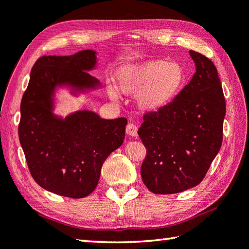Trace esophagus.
Returning a JSON list of instances; mask_svg holds the SVG:
<instances>
[{"label":"esophagus","instance_id":"34e87169","mask_svg":"<svg viewBox=\"0 0 249 249\" xmlns=\"http://www.w3.org/2000/svg\"><path fill=\"white\" fill-rule=\"evenodd\" d=\"M126 133H127L129 136L132 137H137V127L136 125H134L132 123H128L126 125Z\"/></svg>","mask_w":249,"mask_h":249}]
</instances>
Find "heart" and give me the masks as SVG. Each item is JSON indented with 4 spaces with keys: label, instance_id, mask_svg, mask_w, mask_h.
Returning <instances> with one entry per match:
<instances>
[{
    "label": "heart",
    "instance_id": "1",
    "mask_svg": "<svg viewBox=\"0 0 249 249\" xmlns=\"http://www.w3.org/2000/svg\"><path fill=\"white\" fill-rule=\"evenodd\" d=\"M185 80L183 67L176 62L147 61L129 66L119 74L122 92H137V106L147 112L158 111L168 106L178 96ZM113 100L119 99L114 88L109 89Z\"/></svg>",
    "mask_w": 249,
    "mask_h": 249
}]
</instances>
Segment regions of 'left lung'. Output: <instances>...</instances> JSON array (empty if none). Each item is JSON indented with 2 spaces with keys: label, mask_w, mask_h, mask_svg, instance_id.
I'll return each mask as SVG.
<instances>
[{
  "label": "left lung",
  "mask_w": 249,
  "mask_h": 249,
  "mask_svg": "<svg viewBox=\"0 0 249 249\" xmlns=\"http://www.w3.org/2000/svg\"><path fill=\"white\" fill-rule=\"evenodd\" d=\"M196 73L168 106L143 115L138 135L147 149L142 182L155 194H175L199 184L220 151L225 99L211 60L189 51Z\"/></svg>",
  "instance_id": "8db88e82"
}]
</instances>
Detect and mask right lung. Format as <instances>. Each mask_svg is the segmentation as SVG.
I'll return each instance as SVG.
<instances>
[{"label":"right lung","mask_w":249,"mask_h":249,"mask_svg":"<svg viewBox=\"0 0 249 249\" xmlns=\"http://www.w3.org/2000/svg\"><path fill=\"white\" fill-rule=\"evenodd\" d=\"M96 54L83 50L69 56L39 57L21 99L18 135L30 174L42 188L60 196L90 195L103 162L125 137V117L105 120L84 110L62 119L53 113L57 87H71L74 93L100 87L86 71L96 66Z\"/></svg>","instance_id":"right-lung-1"}]
</instances>
